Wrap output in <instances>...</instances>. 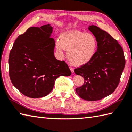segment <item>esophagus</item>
Returning <instances> with one entry per match:
<instances>
[{
	"instance_id": "34e87169",
	"label": "esophagus",
	"mask_w": 132,
	"mask_h": 132,
	"mask_svg": "<svg viewBox=\"0 0 132 132\" xmlns=\"http://www.w3.org/2000/svg\"><path fill=\"white\" fill-rule=\"evenodd\" d=\"M70 70L71 71V73H74V69L72 68H71V67H70Z\"/></svg>"
}]
</instances>
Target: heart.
I'll use <instances>...</instances> for the list:
<instances>
[{
  "label": "heart",
  "instance_id": "1",
  "mask_svg": "<svg viewBox=\"0 0 132 132\" xmlns=\"http://www.w3.org/2000/svg\"><path fill=\"white\" fill-rule=\"evenodd\" d=\"M98 43L94 35L76 30L62 33L55 41L56 52L60 58L68 50V58L74 66H82L93 59L96 53Z\"/></svg>",
  "mask_w": 132,
  "mask_h": 132
}]
</instances>
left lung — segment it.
I'll use <instances>...</instances> for the list:
<instances>
[{
	"instance_id": "obj_1",
	"label": "left lung",
	"mask_w": 132,
	"mask_h": 132,
	"mask_svg": "<svg viewBox=\"0 0 132 132\" xmlns=\"http://www.w3.org/2000/svg\"><path fill=\"white\" fill-rule=\"evenodd\" d=\"M89 30L96 38L98 47L89 63L74 69L84 78V83L76 89L81 98L96 101L111 94L118 87L125 65L124 52L117 40L95 25Z\"/></svg>"
}]
</instances>
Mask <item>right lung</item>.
<instances>
[{"instance_id":"right-lung-1","label":"right lung","mask_w":132,"mask_h":132,"mask_svg":"<svg viewBox=\"0 0 132 132\" xmlns=\"http://www.w3.org/2000/svg\"><path fill=\"white\" fill-rule=\"evenodd\" d=\"M50 24L30 27L14 43L9 55V76L21 93L31 98L45 96L53 89L56 79L69 76L71 71L64 61L54 54L55 40Z\"/></svg>"}]
</instances>
